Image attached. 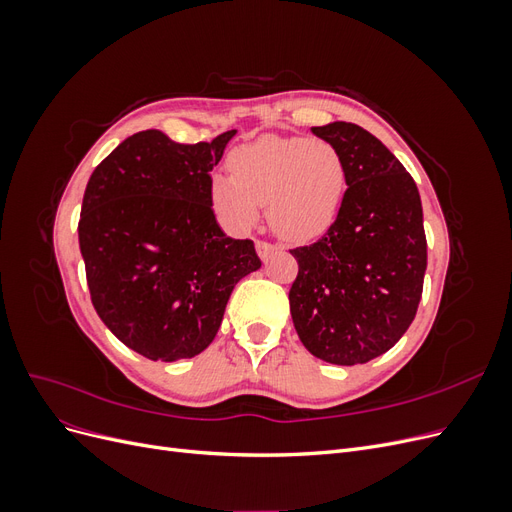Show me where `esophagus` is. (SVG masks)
<instances>
[{
    "instance_id": "34e87169",
    "label": "esophagus",
    "mask_w": 512,
    "mask_h": 512,
    "mask_svg": "<svg viewBox=\"0 0 512 512\" xmlns=\"http://www.w3.org/2000/svg\"><path fill=\"white\" fill-rule=\"evenodd\" d=\"M275 250H277V247L273 243H269V241H262V239L256 241V252H258V256L262 260H267Z\"/></svg>"
}]
</instances>
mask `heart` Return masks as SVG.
Here are the masks:
<instances>
[{
  "label": "heart",
  "mask_w": 512,
  "mask_h": 512,
  "mask_svg": "<svg viewBox=\"0 0 512 512\" xmlns=\"http://www.w3.org/2000/svg\"><path fill=\"white\" fill-rule=\"evenodd\" d=\"M228 177H213L211 203L235 228H250L260 205L288 241H309L327 230L342 207L346 168L324 138L262 136L228 153Z\"/></svg>",
  "instance_id": "obj_1"
}]
</instances>
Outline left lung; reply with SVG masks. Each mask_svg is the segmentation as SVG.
Returning a JSON list of instances; mask_svg holds the SVG:
<instances>
[{"mask_svg":"<svg viewBox=\"0 0 512 512\" xmlns=\"http://www.w3.org/2000/svg\"><path fill=\"white\" fill-rule=\"evenodd\" d=\"M346 168L342 207L324 235L290 254V314L303 346L333 365L391 350L423 294L427 239L418 188L393 153L356 123L312 128Z\"/></svg>","mask_w":512,"mask_h":512,"instance_id":"obj_1","label":"left lung"}]
</instances>
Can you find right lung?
<instances>
[{
	"label": "right lung",
	"instance_id": "add662e5",
	"mask_svg": "<svg viewBox=\"0 0 512 512\" xmlns=\"http://www.w3.org/2000/svg\"><path fill=\"white\" fill-rule=\"evenodd\" d=\"M235 134L188 145L138 132L89 177L79 245L91 303L119 342L151 361L203 352L232 288L260 269L254 241L226 237L211 207V170Z\"/></svg>",
	"mask_w": 512,
	"mask_h": 512
}]
</instances>
